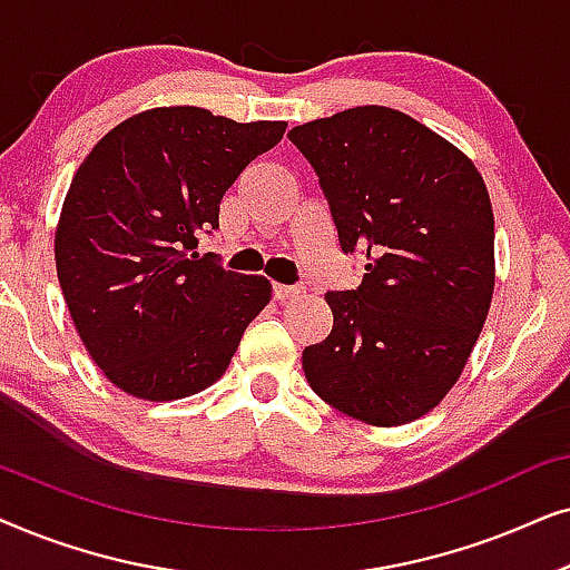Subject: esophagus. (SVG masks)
Here are the masks:
<instances>
[{"mask_svg": "<svg viewBox=\"0 0 570 570\" xmlns=\"http://www.w3.org/2000/svg\"><path fill=\"white\" fill-rule=\"evenodd\" d=\"M303 291L298 285H272V295H275V301H293L298 298Z\"/></svg>", "mask_w": 570, "mask_h": 570, "instance_id": "esophagus-1", "label": "esophagus"}]
</instances>
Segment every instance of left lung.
Masks as SVG:
<instances>
[{
    "mask_svg": "<svg viewBox=\"0 0 570 570\" xmlns=\"http://www.w3.org/2000/svg\"><path fill=\"white\" fill-rule=\"evenodd\" d=\"M306 155L363 283L332 291L334 324L303 371L368 425L431 412L462 376L495 285V220L480 170L412 116L357 106L287 131Z\"/></svg>",
    "mask_w": 570,
    "mask_h": 570,
    "instance_id": "left-lung-1",
    "label": "left lung"
}]
</instances>
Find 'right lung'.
<instances>
[{
  "label": "right lung",
  "instance_id": "right-lung-1",
  "mask_svg": "<svg viewBox=\"0 0 570 570\" xmlns=\"http://www.w3.org/2000/svg\"><path fill=\"white\" fill-rule=\"evenodd\" d=\"M285 121L238 124L207 108H150L92 147L61 205L57 275L82 345L139 400H184L228 368L272 298L264 277L197 254L220 199Z\"/></svg>",
  "mask_w": 570,
  "mask_h": 570
}]
</instances>
